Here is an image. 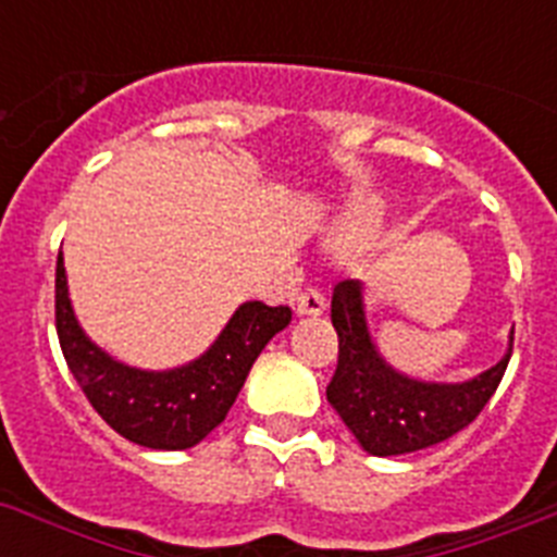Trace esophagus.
Here are the masks:
<instances>
[{
	"mask_svg": "<svg viewBox=\"0 0 557 557\" xmlns=\"http://www.w3.org/2000/svg\"><path fill=\"white\" fill-rule=\"evenodd\" d=\"M325 308H327L325 294L317 292V288H306V292L297 297L299 317H319V313H325Z\"/></svg>",
	"mask_w": 557,
	"mask_h": 557,
	"instance_id": "1",
	"label": "esophagus"
}]
</instances>
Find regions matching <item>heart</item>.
I'll return each instance as SVG.
<instances>
[{"mask_svg":"<svg viewBox=\"0 0 557 557\" xmlns=\"http://www.w3.org/2000/svg\"><path fill=\"white\" fill-rule=\"evenodd\" d=\"M386 207L381 198L364 196L359 201H352L347 212L338 219L333 240L345 249H359V246L372 244L379 238V232L384 230Z\"/></svg>","mask_w":557,"mask_h":557,"instance_id":"obj_1","label":"heart"}]
</instances>
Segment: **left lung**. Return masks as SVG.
I'll list each match as a JSON object with an SVG mask.
<instances>
[{"label": "left lung", "instance_id": "1", "mask_svg": "<svg viewBox=\"0 0 557 557\" xmlns=\"http://www.w3.org/2000/svg\"><path fill=\"white\" fill-rule=\"evenodd\" d=\"M331 322L338 333V364L327 400L375 457H395L454 437L485 409L512 352V336L499 364L462 384H429L393 370L372 345L359 280L333 288Z\"/></svg>", "mask_w": 557, "mask_h": 557}]
</instances>
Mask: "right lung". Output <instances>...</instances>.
Listing matches in <instances>:
<instances>
[{"label": "right lung", "mask_w": 557, "mask_h": 557, "mask_svg": "<svg viewBox=\"0 0 557 557\" xmlns=\"http://www.w3.org/2000/svg\"><path fill=\"white\" fill-rule=\"evenodd\" d=\"M288 322V306L244 302L205 356L173 370H137L111 359L81 331L58 255L55 331L66 364L95 412L137 446L185 451L201 443L226 418L260 350Z\"/></svg>", "instance_id": "add662e5"}]
</instances>
